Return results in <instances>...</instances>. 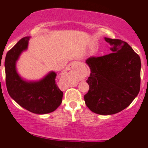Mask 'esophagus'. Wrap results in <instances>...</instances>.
<instances>
[{"instance_id":"obj_1","label":"esophagus","mask_w":148,"mask_h":148,"mask_svg":"<svg viewBox=\"0 0 148 148\" xmlns=\"http://www.w3.org/2000/svg\"><path fill=\"white\" fill-rule=\"evenodd\" d=\"M72 63H71V64H70V65H72Z\"/></svg>"}]
</instances>
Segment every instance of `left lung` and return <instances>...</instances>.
<instances>
[{"instance_id":"1","label":"left lung","mask_w":148,"mask_h":148,"mask_svg":"<svg viewBox=\"0 0 148 148\" xmlns=\"http://www.w3.org/2000/svg\"><path fill=\"white\" fill-rule=\"evenodd\" d=\"M113 53L89 58L86 82L89 90L85 103L91 111L113 115L126 108L138 95L140 85V58L127 42L104 37Z\"/></svg>"}]
</instances>
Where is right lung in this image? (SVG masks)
<instances>
[{"label":"right lung","mask_w":148,"mask_h":148,"mask_svg":"<svg viewBox=\"0 0 148 148\" xmlns=\"http://www.w3.org/2000/svg\"><path fill=\"white\" fill-rule=\"evenodd\" d=\"M29 40L30 37H23L7 53V89L10 96L28 111L36 114L51 113L60 106L63 96L56 84V73L51 71L38 81H27L16 70V62L22 53L28 49Z\"/></svg>","instance_id":"right-lung-1"}]
</instances>
